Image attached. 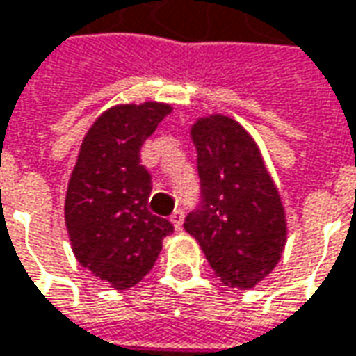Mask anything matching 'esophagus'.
I'll return each mask as SVG.
<instances>
[{"label": "esophagus", "mask_w": 356, "mask_h": 356, "mask_svg": "<svg viewBox=\"0 0 356 356\" xmlns=\"http://www.w3.org/2000/svg\"><path fill=\"white\" fill-rule=\"evenodd\" d=\"M170 221H172L174 229H176V231H180V229H182V221H184L182 211H180V209H176L172 216H170Z\"/></svg>", "instance_id": "34e87169"}]
</instances>
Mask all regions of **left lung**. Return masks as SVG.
Segmentation results:
<instances>
[{"instance_id": "obj_1", "label": "left lung", "mask_w": 356, "mask_h": 356, "mask_svg": "<svg viewBox=\"0 0 356 356\" xmlns=\"http://www.w3.org/2000/svg\"><path fill=\"white\" fill-rule=\"evenodd\" d=\"M197 150L202 204L186 217L216 276L247 290L276 268L286 247V211L249 131L221 113L190 127Z\"/></svg>"}]
</instances>
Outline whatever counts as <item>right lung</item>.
I'll use <instances>...</instances> for the list:
<instances>
[{"mask_svg": "<svg viewBox=\"0 0 356 356\" xmlns=\"http://www.w3.org/2000/svg\"><path fill=\"white\" fill-rule=\"evenodd\" d=\"M168 104H119L88 129L70 174L64 221L76 261L109 284L129 290L154 266L162 239L174 231L168 219L149 211L150 174L139 152Z\"/></svg>", "mask_w": 356, "mask_h": 356, "instance_id": "obj_1", "label": "right lung"}]
</instances>
